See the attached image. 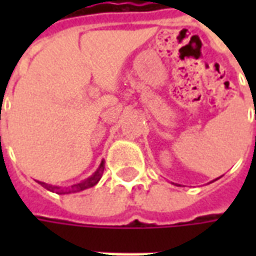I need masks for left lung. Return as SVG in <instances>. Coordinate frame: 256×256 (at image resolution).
Returning <instances> with one entry per match:
<instances>
[{
  "instance_id": "8db88e82",
  "label": "left lung",
  "mask_w": 256,
  "mask_h": 256,
  "mask_svg": "<svg viewBox=\"0 0 256 256\" xmlns=\"http://www.w3.org/2000/svg\"><path fill=\"white\" fill-rule=\"evenodd\" d=\"M214 181H215V180H214Z\"/></svg>"
}]
</instances>
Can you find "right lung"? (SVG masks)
I'll return each instance as SVG.
<instances>
[{"label":"right lung","instance_id":"right-lung-1","mask_svg":"<svg viewBox=\"0 0 256 256\" xmlns=\"http://www.w3.org/2000/svg\"><path fill=\"white\" fill-rule=\"evenodd\" d=\"M102 172H104V160H101L98 168H97L89 178H86V180H84V181H80V182L78 184H74V185L68 186V188L58 186V185H50V184L41 182V181H36V182L41 184L44 188L48 189V190H50V192H56L58 194H68V193L80 192V190H84V189H89L92 188V186H94L96 184L100 181L101 176H102Z\"/></svg>","mask_w":256,"mask_h":256}]
</instances>
